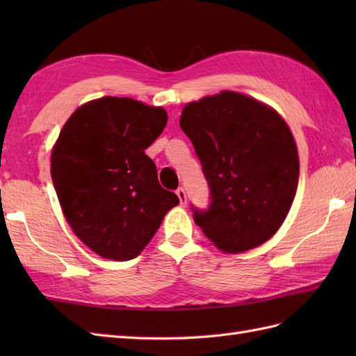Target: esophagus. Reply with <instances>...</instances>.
<instances>
[{"label":"esophagus","instance_id":"1","mask_svg":"<svg viewBox=\"0 0 356 356\" xmlns=\"http://www.w3.org/2000/svg\"><path fill=\"white\" fill-rule=\"evenodd\" d=\"M176 194H177V197H179V200H180V205L186 207V193H185L184 188H177Z\"/></svg>","mask_w":356,"mask_h":356}]
</instances>
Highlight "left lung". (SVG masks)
Here are the masks:
<instances>
[{"instance_id": "obj_1", "label": "left lung", "mask_w": 356, "mask_h": 356, "mask_svg": "<svg viewBox=\"0 0 356 356\" xmlns=\"http://www.w3.org/2000/svg\"><path fill=\"white\" fill-rule=\"evenodd\" d=\"M180 128L193 142L209 188V207L191 205L213 243L243 252L269 240L289 213L300 161L293 136L252 97L222 92L188 104Z\"/></svg>"}]
</instances>
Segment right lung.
Listing matches in <instances>:
<instances>
[{
    "label": "right lung",
    "mask_w": 356,
    "mask_h": 356,
    "mask_svg": "<svg viewBox=\"0 0 356 356\" xmlns=\"http://www.w3.org/2000/svg\"><path fill=\"white\" fill-rule=\"evenodd\" d=\"M166 111L130 97H101L73 113L51 151V180L73 232L108 260L138 257L179 197L163 190L145 149Z\"/></svg>",
    "instance_id": "1"
}]
</instances>
